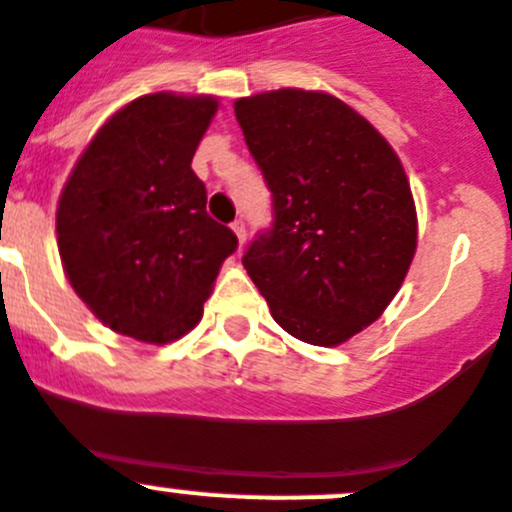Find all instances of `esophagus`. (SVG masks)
<instances>
[{
    "label": "esophagus",
    "mask_w": 512,
    "mask_h": 512,
    "mask_svg": "<svg viewBox=\"0 0 512 512\" xmlns=\"http://www.w3.org/2000/svg\"><path fill=\"white\" fill-rule=\"evenodd\" d=\"M232 229H234V234H237L239 245H245V239H247V227H245V222H242V219H237V222H232Z\"/></svg>",
    "instance_id": "obj_1"
}]
</instances>
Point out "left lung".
Listing matches in <instances>:
<instances>
[{
  "instance_id": "1",
  "label": "left lung",
  "mask_w": 512,
  "mask_h": 512,
  "mask_svg": "<svg viewBox=\"0 0 512 512\" xmlns=\"http://www.w3.org/2000/svg\"><path fill=\"white\" fill-rule=\"evenodd\" d=\"M234 114L273 196L242 265L288 334L334 347L398 293L416 252V206L393 147L319 91L239 99Z\"/></svg>"
}]
</instances>
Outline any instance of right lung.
<instances>
[{
	"instance_id": "1",
	"label": "right lung",
	"mask_w": 512,
	"mask_h": 512,
	"mask_svg": "<svg viewBox=\"0 0 512 512\" xmlns=\"http://www.w3.org/2000/svg\"><path fill=\"white\" fill-rule=\"evenodd\" d=\"M211 96H140L109 119L58 204V250L81 301L109 329L165 344L196 326L237 234L206 214L191 160Z\"/></svg>"
}]
</instances>
